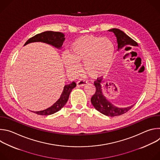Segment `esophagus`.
<instances>
[{
  "label": "esophagus",
  "instance_id": "esophagus-1",
  "mask_svg": "<svg viewBox=\"0 0 160 160\" xmlns=\"http://www.w3.org/2000/svg\"><path fill=\"white\" fill-rule=\"evenodd\" d=\"M77 83L78 86H84L87 83V81L84 79H80L77 82Z\"/></svg>",
  "mask_w": 160,
  "mask_h": 160
}]
</instances>
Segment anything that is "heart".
<instances>
[{"instance_id":"obj_1","label":"heart","mask_w":160,"mask_h":160,"mask_svg":"<svg viewBox=\"0 0 160 160\" xmlns=\"http://www.w3.org/2000/svg\"><path fill=\"white\" fill-rule=\"evenodd\" d=\"M115 53V45L109 38L85 35L77 38L71 44L68 55L64 56L63 62L66 71L73 75L80 72L79 64L83 62L86 73L96 78L109 70Z\"/></svg>"}]
</instances>
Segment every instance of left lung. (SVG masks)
<instances>
[{
  "label": "left lung",
  "mask_w": 160,
  "mask_h": 160,
  "mask_svg": "<svg viewBox=\"0 0 160 160\" xmlns=\"http://www.w3.org/2000/svg\"><path fill=\"white\" fill-rule=\"evenodd\" d=\"M108 31L114 33L117 37L118 43V51L122 49L125 47L126 45L138 46V43L132 39L122 30L117 28H112ZM104 80L102 78L97 79V80L94 82L96 90L95 94L91 98V102H92L94 107L98 111L104 115L112 117L123 115V114L127 112L133 106V105H132L127 108H118L113 105L106 99V98L103 94L102 84L104 83Z\"/></svg>",
  "instance_id": "obj_1"
}]
</instances>
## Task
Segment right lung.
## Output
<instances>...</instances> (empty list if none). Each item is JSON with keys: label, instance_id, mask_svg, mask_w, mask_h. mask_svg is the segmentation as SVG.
<instances>
[{"label": "right lung", "instance_id": "right-lung-1", "mask_svg": "<svg viewBox=\"0 0 160 160\" xmlns=\"http://www.w3.org/2000/svg\"><path fill=\"white\" fill-rule=\"evenodd\" d=\"M64 40V35L62 33L52 31H47L37 34L34 37L30 38L26 42L24 45H26L32 42H41L51 45L54 48L59 49L61 48ZM76 85L77 84L75 82H73L70 84L64 85L62 92L59 99L52 106L42 111L32 112L37 114V115L44 116L50 115H52V114L58 112L66 104L68 100V98H69L71 91L73 88L76 87Z\"/></svg>", "mask_w": 160, "mask_h": 160}]
</instances>
